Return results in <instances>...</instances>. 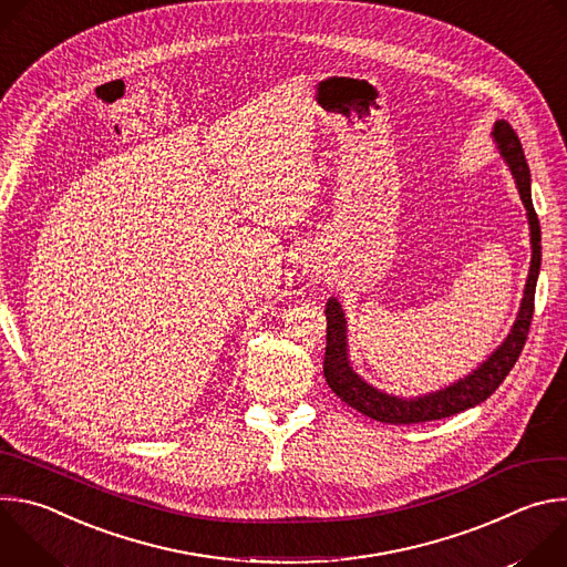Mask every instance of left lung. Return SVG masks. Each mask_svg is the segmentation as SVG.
<instances>
[{"label":"left lung","mask_w":567,"mask_h":567,"mask_svg":"<svg viewBox=\"0 0 567 567\" xmlns=\"http://www.w3.org/2000/svg\"><path fill=\"white\" fill-rule=\"evenodd\" d=\"M494 136L498 141L501 154L507 158V164L512 168V175L516 179L520 199L527 208L529 228H532V267H529L525 296H523L518 318L514 322V330L507 337V341L473 374L460 379L457 383L440 392H431L417 399H401L372 388L350 368L348 346H346V316L341 305L334 298H330L326 309L328 346H326V361H322V372H326L328 385L348 403V406H352L354 411L363 413L370 420H377L383 424H422V422L444 420L466 409H473L496 392V388L512 372V368L516 365L525 348L532 316H534L536 278L540 269V224L532 204L529 166H527L518 134L507 121H498L494 127Z\"/></svg>","instance_id":"8db88e82"}]
</instances>
